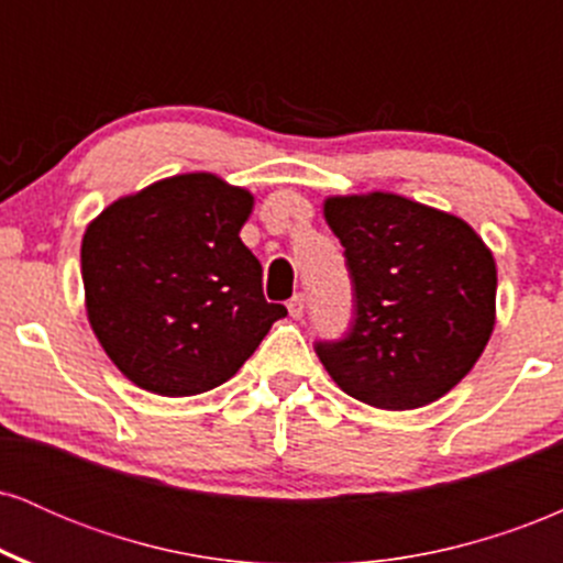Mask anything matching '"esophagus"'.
Here are the masks:
<instances>
[{"instance_id":"esophagus-1","label":"esophagus","mask_w":563,"mask_h":563,"mask_svg":"<svg viewBox=\"0 0 563 563\" xmlns=\"http://www.w3.org/2000/svg\"><path fill=\"white\" fill-rule=\"evenodd\" d=\"M288 312H290V318H294V320L301 318V314H303V294H296L294 299L288 301Z\"/></svg>"}]
</instances>
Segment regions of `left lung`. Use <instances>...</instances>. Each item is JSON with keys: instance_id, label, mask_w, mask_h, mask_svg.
I'll list each match as a JSON object with an SVG mask.
<instances>
[{"instance_id": "obj_1", "label": "left lung", "mask_w": 563, "mask_h": 563, "mask_svg": "<svg viewBox=\"0 0 563 563\" xmlns=\"http://www.w3.org/2000/svg\"><path fill=\"white\" fill-rule=\"evenodd\" d=\"M322 214L354 286L352 331L314 346L328 376L380 410L437 402L493 335V251L461 217L394 192L331 196Z\"/></svg>"}]
</instances>
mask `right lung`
I'll return each instance as SVG.
<instances>
[{"instance_id": "obj_1", "label": "right lung", "mask_w": 563, "mask_h": 563, "mask_svg": "<svg viewBox=\"0 0 563 563\" xmlns=\"http://www.w3.org/2000/svg\"><path fill=\"white\" fill-rule=\"evenodd\" d=\"M245 187L209 172L174 174L113 200L81 241L89 325L140 389L192 397L224 384L273 328L262 264L241 228Z\"/></svg>"}]
</instances>
